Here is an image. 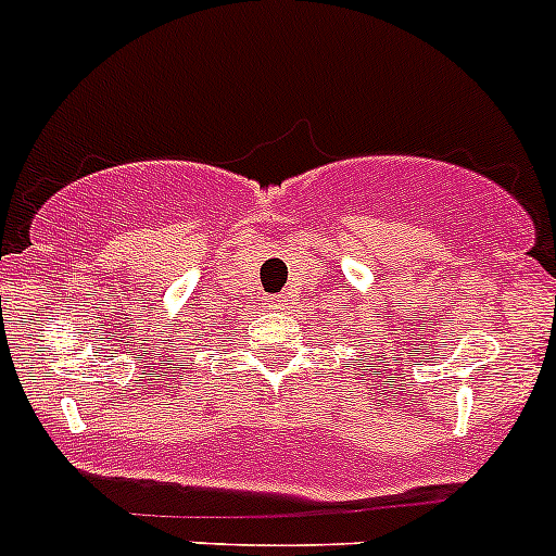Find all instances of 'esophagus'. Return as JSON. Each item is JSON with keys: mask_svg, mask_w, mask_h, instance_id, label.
<instances>
[{"mask_svg": "<svg viewBox=\"0 0 556 556\" xmlns=\"http://www.w3.org/2000/svg\"><path fill=\"white\" fill-rule=\"evenodd\" d=\"M271 306H282V304H279V301H271Z\"/></svg>", "mask_w": 556, "mask_h": 556, "instance_id": "34e87169", "label": "esophagus"}]
</instances>
